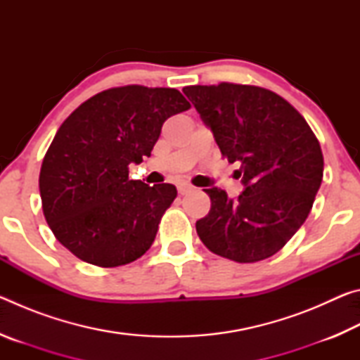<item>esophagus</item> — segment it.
Listing matches in <instances>:
<instances>
[{"instance_id": "34e87169", "label": "esophagus", "mask_w": 360, "mask_h": 360, "mask_svg": "<svg viewBox=\"0 0 360 360\" xmlns=\"http://www.w3.org/2000/svg\"><path fill=\"white\" fill-rule=\"evenodd\" d=\"M192 186L191 184H187V182H181V184H178V192L181 193V195H187L188 192H192Z\"/></svg>"}]
</instances>
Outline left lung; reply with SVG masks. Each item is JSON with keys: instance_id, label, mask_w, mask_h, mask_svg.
Returning <instances> with one entry per match:
<instances>
[{"instance_id": "1", "label": "left lung", "mask_w": 360, "mask_h": 360, "mask_svg": "<svg viewBox=\"0 0 360 360\" xmlns=\"http://www.w3.org/2000/svg\"><path fill=\"white\" fill-rule=\"evenodd\" d=\"M222 155L240 163L245 191L229 198L217 187L208 216L195 224L203 245L221 257L251 264L271 257L307 221L324 157L300 112L271 90L222 82L184 87Z\"/></svg>"}]
</instances>
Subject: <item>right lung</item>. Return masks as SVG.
I'll list each match as a JSON object with an SVG mask.
<instances>
[{
  "label": "right lung",
  "mask_w": 360,
  "mask_h": 360,
  "mask_svg": "<svg viewBox=\"0 0 360 360\" xmlns=\"http://www.w3.org/2000/svg\"><path fill=\"white\" fill-rule=\"evenodd\" d=\"M179 90L144 85L108 89L70 114L42 160L39 192L56 238L87 264L119 266L148 251L178 195L129 178L172 115L187 111Z\"/></svg>",
  "instance_id": "obj_1"
}]
</instances>
